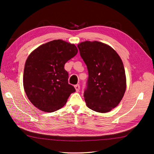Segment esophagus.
I'll use <instances>...</instances> for the list:
<instances>
[{
  "label": "esophagus",
  "instance_id": "obj_1",
  "mask_svg": "<svg viewBox=\"0 0 154 154\" xmlns=\"http://www.w3.org/2000/svg\"><path fill=\"white\" fill-rule=\"evenodd\" d=\"M75 90H76L77 92H78V91H79V90H80V85L79 84L75 85Z\"/></svg>",
  "mask_w": 154,
  "mask_h": 154
}]
</instances>
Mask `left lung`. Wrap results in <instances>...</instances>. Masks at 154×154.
I'll use <instances>...</instances> for the list:
<instances>
[{
    "instance_id": "obj_1",
    "label": "left lung",
    "mask_w": 154,
    "mask_h": 154,
    "mask_svg": "<svg viewBox=\"0 0 154 154\" xmlns=\"http://www.w3.org/2000/svg\"><path fill=\"white\" fill-rule=\"evenodd\" d=\"M77 47L89 73L84 91L87 105L96 112H109L119 104L126 91L122 60L112 48L102 42L85 41Z\"/></svg>"
}]
</instances>
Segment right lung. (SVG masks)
Masks as SVG:
<instances>
[{"label":"right lung","mask_w":154,"mask_h":154,"mask_svg":"<svg viewBox=\"0 0 154 154\" xmlns=\"http://www.w3.org/2000/svg\"><path fill=\"white\" fill-rule=\"evenodd\" d=\"M74 44L55 40L35 49L26 61L23 85L34 105L52 112L63 107L75 89L68 83L64 65L77 54Z\"/></svg>","instance_id":"obj_1"}]
</instances>
